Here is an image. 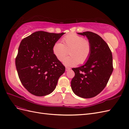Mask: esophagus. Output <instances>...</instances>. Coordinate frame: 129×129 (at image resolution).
Here are the masks:
<instances>
[{
  "label": "esophagus",
  "instance_id": "1",
  "mask_svg": "<svg viewBox=\"0 0 129 129\" xmlns=\"http://www.w3.org/2000/svg\"><path fill=\"white\" fill-rule=\"evenodd\" d=\"M70 69H71L70 68H69V67H66V68H65V70L67 71L69 70H70Z\"/></svg>",
  "mask_w": 129,
  "mask_h": 129
}]
</instances>
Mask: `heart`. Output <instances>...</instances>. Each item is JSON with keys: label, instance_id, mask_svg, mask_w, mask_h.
Returning a JSON list of instances; mask_svg holds the SVG:
<instances>
[{"label": "heart", "instance_id": "heart-1", "mask_svg": "<svg viewBox=\"0 0 129 129\" xmlns=\"http://www.w3.org/2000/svg\"><path fill=\"white\" fill-rule=\"evenodd\" d=\"M62 43H55L52 52L58 60L61 61L68 53L70 56L65 58L63 63L67 66L82 64L89 59L91 53V45L89 40L82 36L70 34L62 38Z\"/></svg>", "mask_w": 129, "mask_h": 129}]
</instances>
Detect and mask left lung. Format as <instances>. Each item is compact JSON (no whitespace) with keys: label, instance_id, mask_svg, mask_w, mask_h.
<instances>
[{"label":"left lung","instance_id":"obj_1","mask_svg":"<svg viewBox=\"0 0 129 129\" xmlns=\"http://www.w3.org/2000/svg\"><path fill=\"white\" fill-rule=\"evenodd\" d=\"M78 34L86 36L91 45V53L85 64L72 69L75 75L71 85L77 95L90 98L107 85L113 70L112 55L107 43L97 34L89 31Z\"/></svg>","mask_w":129,"mask_h":129}]
</instances>
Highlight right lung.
<instances>
[{
  "label": "right lung",
  "instance_id": "add662e5",
  "mask_svg": "<svg viewBox=\"0 0 129 129\" xmlns=\"http://www.w3.org/2000/svg\"><path fill=\"white\" fill-rule=\"evenodd\" d=\"M64 34L37 31L21 40L16 66L21 84L29 92L44 96L52 92L65 68L52 52L53 44Z\"/></svg>",
  "mask_w": 129,
  "mask_h": 129
}]
</instances>
